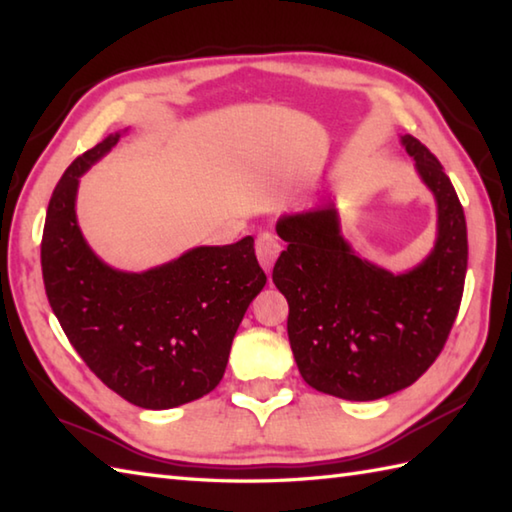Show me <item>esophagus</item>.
I'll return each mask as SVG.
<instances>
[{
	"label": "esophagus",
	"instance_id": "esophagus-1",
	"mask_svg": "<svg viewBox=\"0 0 512 512\" xmlns=\"http://www.w3.org/2000/svg\"><path fill=\"white\" fill-rule=\"evenodd\" d=\"M255 253H257V259H259V264H262V268L268 270L273 268V264H275V259L279 257V253H281V242H279V237L275 235V233H270V231H264L262 235L257 237V242H255Z\"/></svg>",
	"mask_w": 512,
	"mask_h": 512
}]
</instances>
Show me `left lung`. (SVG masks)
Instances as JSON below:
<instances>
[{
	"instance_id": "1",
	"label": "left lung",
	"mask_w": 512,
	"mask_h": 512,
	"mask_svg": "<svg viewBox=\"0 0 512 512\" xmlns=\"http://www.w3.org/2000/svg\"><path fill=\"white\" fill-rule=\"evenodd\" d=\"M400 145L438 209L436 242L420 264L391 273L356 255L334 202L277 220L288 248L273 281L288 299L292 354L310 387L343 400H378L416 383L460 310L469 262L462 204L420 140L405 134Z\"/></svg>"
}]
</instances>
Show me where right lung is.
I'll list each match as a JSON object with an SVG mask.
<instances>
[{
	"mask_svg": "<svg viewBox=\"0 0 512 512\" xmlns=\"http://www.w3.org/2000/svg\"><path fill=\"white\" fill-rule=\"evenodd\" d=\"M125 132L85 151L54 187L41 239L43 286L65 336L107 387L136 407L171 409L220 383L266 275L250 235L195 246L143 273L112 268L94 253L76 220L79 180Z\"/></svg>",
	"mask_w": 512,
	"mask_h": 512,
	"instance_id": "obj_1",
	"label": "right lung"
}]
</instances>
